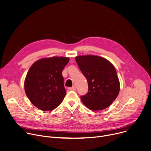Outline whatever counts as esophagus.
Wrapping results in <instances>:
<instances>
[{
  "label": "esophagus",
  "instance_id": "esophagus-1",
  "mask_svg": "<svg viewBox=\"0 0 151 151\" xmlns=\"http://www.w3.org/2000/svg\"><path fill=\"white\" fill-rule=\"evenodd\" d=\"M68 90H69L75 91L76 89V87H75V86H73V87H69V88H68Z\"/></svg>",
  "mask_w": 151,
  "mask_h": 151
}]
</instances>
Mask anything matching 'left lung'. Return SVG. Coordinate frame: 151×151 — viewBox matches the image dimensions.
<instances>
[{
	"mask_svg": "<svg viewBox=\"0 0 151 151\" xmlns=\"http://www.w3.org/2000/svg\"><path fill=\"white\" fill-rule=\"evenodd\" d=\"M75 60L88 82V93L81 96L83 103L92 111H101L109 107L120 90L113 64L103 57L92 55L77 56Z\"/></svg>",
	"mask_w": 151,
	"mask_h": 151,
	"instance_id": "8db88e82",
	"label": "left lung"
}]
</instances>
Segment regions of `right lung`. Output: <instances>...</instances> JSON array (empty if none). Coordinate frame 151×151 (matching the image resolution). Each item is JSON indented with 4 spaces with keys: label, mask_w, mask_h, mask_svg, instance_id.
<instances>
[{
    "label": "right lung",
    "mask_w": 151,
    "mask_h": 151,
    "mask_svg": "<svg viewBox=\"0 0 151 151\" xmlns=\"http://www.w3.org/2000/svg\"><path fill=\"white\" fill-rule=\"evenodd\" d=\"M69 61L68 57L42 58L29 69L24 90L31 103L39 109L52 111L62 102L66 94L62 71Z\"/></svg>",
    "instance_id": "add662e5"
}]
</instances>
